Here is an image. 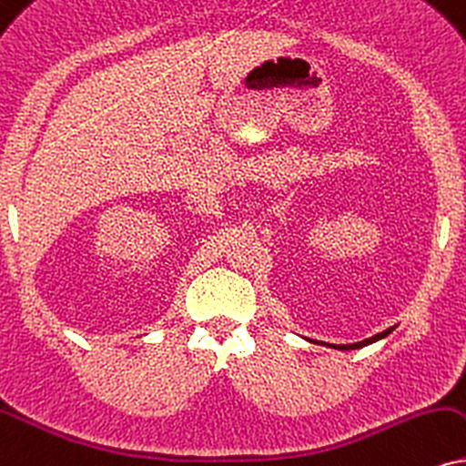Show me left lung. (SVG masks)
I'll list each match as a JSON object with an SVG mask.
<instances>
[{
	"label": "left lung",
	"mask_w": 466,
	"mask_h": 466,
	"mask_svg": "<svg viewBox=\"0 0 466 466\" xmlns=\"http://www.w3.org/2000/svg\"><path fill=\"white\" fill-rule=\"evenodd\" d=\"M389 332H391V330H384V332H380V335H376V337H371V339H365V341L348 343V346H335V343H330V348H337V350H359V348H363V346H370V343H373V341H378V339L387 337Z\"/></svg>",
	"instance_id": "1"
}]
</instances>
